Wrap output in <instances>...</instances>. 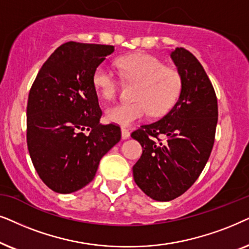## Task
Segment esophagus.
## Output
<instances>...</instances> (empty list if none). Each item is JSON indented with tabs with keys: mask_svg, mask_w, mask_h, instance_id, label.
I'll return each mask as SVG.
<instances>
[{
	"mask_svg": "<svg viewBox=\"0 0 249 249\" xmlns=\"http://www.w3.org/2000/svg\"><path fill=\"white\" fill-rule=\"evenodd\" d=\"M130 131L127 130L126 127H122V138L124 139V140H126V139L130 138Z\"/></svg>",
	"mask_w": 249,
	"mask_h": 249,
	"instance_id": "esophagus-1",
	"label": "esophagus"
}]
</instances>
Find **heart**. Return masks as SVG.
<instances>
[{
  "label": "heart",
  "instance_id": "1",
  "mask_svg": "<svg viewBox=\"0 0 249 249\" xmlns=\"http://www.w3.org/2000/svg\"><path fill=\"white\" fill-rule=\"evenodd\" d=\"M116 67L127 82H137L133 102H119L106 110V119L127 125L147 117L163 116L171 110L181 93L182 79L178 71L165 67L159 59L147 53H134L116 60ZM95 90L111 100L118 93V81L106 66H99L93 75Z\"/></svg>",
  "mask_w": 249,
  "mask_h": 249
}]
</instances>
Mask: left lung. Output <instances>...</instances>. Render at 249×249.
<instances>
[{
    "instance_id": "obj_1",
    "label": "left lung",
    "mask_w": 249,
    "mask_h": 249,
    "mask_svg": "<svg viewBox=\"0 0 249 249\" xmlns=\"http://www.w3.org/2000/svg\"><path fill=\"white\" fill-rule=\"evenodd\" d=\"M171 58L182 79L177 104L131 134L143 149L133 166L135 183L158 201L181 196L199 178L213 149L218 115L214 88L197 58L184 48L172 51Z\"/></svg>"
}]
</instances>
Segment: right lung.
Wrapping results in <instances>:
<instances>
[{"label": "right lung", "instance_id": "right-lung-1", "mask_svg": "<svg viewBox=\"0 0 249 249\" xmlns=\"http://www.w3.org/2000/svg\"><path fill=\"white\" fill-rule=\"evenodd\" d=\"M112 45L67 42L39 69L27 102V147L41 180L71 194L93 180L100 159L121 140V127L100 123L95 69Z\"/></svg>", "mask_w": 249, "mask_h": 249}]
</instances>
